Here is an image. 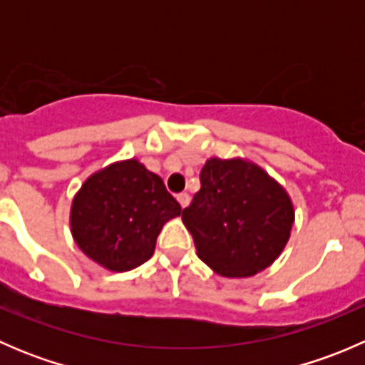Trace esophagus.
<instances>
[{
    "instance_id": "obj_1",
    "label": "esophagus",
    "mask_w": 365,
    "mask_h": 365,
    "mask_svg": "<svg viewBox=\"0 0 365 365\" xmlns=\"http://www.w3.org/2000/svg\"><path fill=\"white\" fill-rule=\"evenodd\" d=\"M176 200H178V203H180V206H182V208H185V206L189 205L190 197H189V194L182 192V194H178V196H176Z\"/></svg>"
}]
</instances>
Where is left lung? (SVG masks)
I'll return each mask as SVG.
<instances>
[{"label": "left lung", "instance_id": "8db88e82", "mask_svg": "<svg viewBox=\"0 0 365 365\" xmlns=\"http://www.w3.org/2000/svg\"><path fill=\"white\" fill-rule=\"evenodd\" d=\"M201 189L182 212L197 256L222 277H251L270 267L295 222L284 187L251 160L212 159L201 169Z\"/></svg>", "mask_w": 365, "mask_h": 365}]
</instances>
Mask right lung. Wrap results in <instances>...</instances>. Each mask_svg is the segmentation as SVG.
<instances>
[{
	"mask_svg": "<svg viewBox=\"0 0 365 365\" xmlns=\"http://www.w3.org/2000/svg\"><path fill=\"white\" fill-rule=\"evenodd\" d=\"M182 206L159 175L138 159L98 169L81 185L70 206V231L77 247L111 272L148 261L157 237Z\"/></svg>",
	"mask_w": 365,
	"mask_h": 365,
	"instance_id": "add662e5",
	"label": "right lung"
}]
</instances>
